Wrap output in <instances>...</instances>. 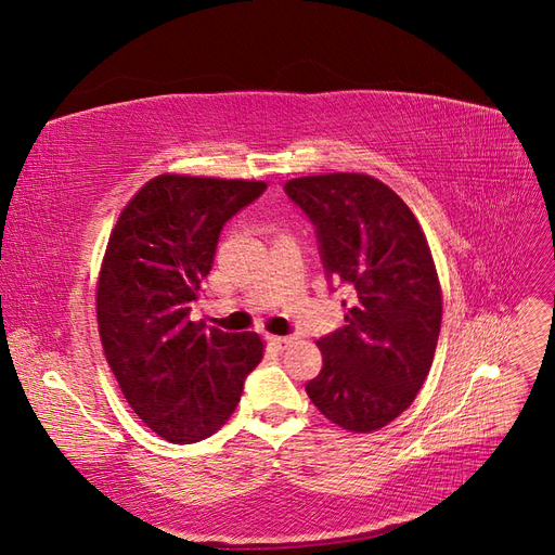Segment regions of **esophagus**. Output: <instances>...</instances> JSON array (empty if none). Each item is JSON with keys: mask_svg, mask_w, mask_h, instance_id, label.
Instances as JSON below:
<instances>
[{"mask_svg": "<svg viewBox=\"0 0 555 555\" xmlns=\"http://www.w3.org/2000/svg\"><path fill=\"white\" fill-rule=\"evenodd\" d=\"M268 343H271L275 349H287L292 343H294V338L292 335H268Z\"/></svg>", "mask_w": 555, "mask_h": 555, "instance_id": "esophagus-1", "label": "esophagus"}]
</instances>
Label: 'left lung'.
<instances>
[{
	"mask_svg": "<svg viewBox=\"0 0 555 555\" xmlns=\"http://www.w3.org/2000/svg\"><path fill=\"white\" fill-rule=\"evenodd\" d=\"M284 194L314 227L328 287L351 292L345 326L317 343L324 365L306 391L328 422L377 430L412 405L438 347L442 294L426 236L371 176L296 178Z\"/></svg>",
	"mask_w": 555,
	"mask_h": 555,
	"instance_id": "left-lung-1",
	"label": "left lung"
}]
</instances>
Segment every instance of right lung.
I'll list each match as a JSON object with an SVG mask.
<instances>
[{
	"mask_svg": "<svg viewBox=\"0 0 555 555\" xmlns=\"http://www.w3.org/2000/svg\"><path fill=\"white\" fill-rule=\"evenodd\" d=\"M263 190L266 182L157 176L111 233L96 289L99 335L131 410L169 442L210 438L263 357L257 333L192 322L222 227Z\"/></svg>",
	"mask_w": 555,
	"mask_h": 555,
	"instance_id": "right-lung-1",
	"label": "right lung"
}]
</instances>
